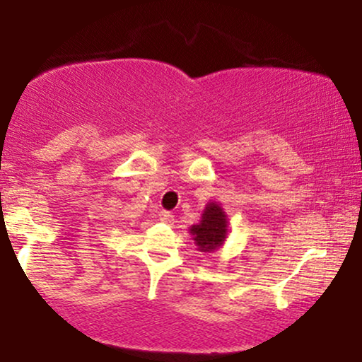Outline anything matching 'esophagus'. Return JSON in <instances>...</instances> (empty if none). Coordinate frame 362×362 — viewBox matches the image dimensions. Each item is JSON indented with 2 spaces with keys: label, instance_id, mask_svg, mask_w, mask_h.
Segmentation results:
<instances>
[{
  "label": "esophagus",
  "instance_id": "1",
  "mask_svg": "<svg viewBox=\"0 0 362 362\" xmlns=\"http://www.w3.org/2000/svg\"><path fill=\"white\" fill-rule=\"evenodd\" d=\"M158 217H160L161 222H166V224H171V222L175 221V217H173L171 212H168V211H160Z\"/></svg>",
  "mask_w": 362,
  "mask_h": 362
}]
</instances>
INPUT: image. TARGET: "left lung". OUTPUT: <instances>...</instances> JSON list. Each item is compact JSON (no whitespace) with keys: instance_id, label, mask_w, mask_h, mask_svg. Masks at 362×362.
I'll return each mask as SVG.
<instances>
[{"instance_id":"1","label":"left lung","mask_w":362,"mask_h":362,"mask_svg":"<svg viewBox=\"0 0 362 362\" xmlns=\"http://www.w3.org/2000/svg\"><path fill=\"white\" fill-rule=\"evenodd\" d=\"M229 232V219L219 202H207L201 214V221L189 227V234L197 247V250L211 255L224 245Z\"/></svg>"}]
</instances>
